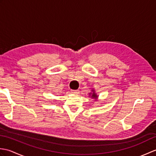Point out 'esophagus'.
Masks as SVG:
<instances>
[{
    "label": "esophagus",
    "instance_id": "1",
    "mask_svg": "<svg viewBox=\"0 0 156 156\" xmlns=\"http://www.w3.org/2000/svg\"><path fill=\"white\" fill-rule=\"evenodd\" d=\"M71 92H72V94H79V92H80V90H72Z\"/></svg>",
    "mask_w": 156,
    "mask_h": 156
}]
</instances>
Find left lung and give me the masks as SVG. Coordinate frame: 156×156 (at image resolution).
<instances>
[{"label":"left lung","instance_id":"obj_1","mask_svg":"<svg viewBox=\"0 0 156 156\" xmlns=\"http://www.w3.org/2000/svg\"><path fill=\"white\" fill-rule=\"evenodd\" d=\"M88 94H89V97H90L91 98L96 99V101H97V99L98 98V96L97 95V93H96L95 90H94V89H92V90H91V92H90V93H89Z\"/></svg>","mask_w":156,"mask_h":156}]
</instances>
